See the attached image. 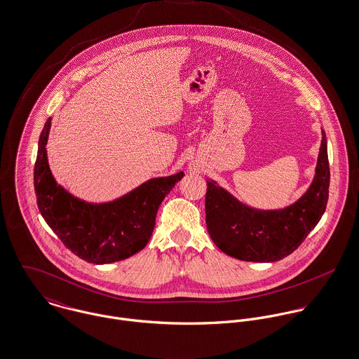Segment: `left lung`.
Segmentation results:
<instances>
[{
  "label": "left lung",
  "instance_id": "8db88e82",
  "mask_svg": "<svg viewBox=\"0 0 359 359\" xmlns=\"http://www.w3.org/2000/svg\"><path fill=\"white\" fill-rule=\"evenodd\" d=\"M329 161L322 130L316 176L294 203L276 210L250 208L213 180H206V227L216 246L245 262L273 263L294 252L318 224L329 198Z\"/></svg>",
  "mask_w": 359,
  "mask_h": 359
}]
</instances>
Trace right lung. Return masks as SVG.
<instances>
[{
	"mask_svg": "<svg viewBox=\"0 0 359 359\" xmlns=\"http://www.w3.org/2000/svg\"><path fill=\"white\" fill-rule=\"evenodd\" d=\"M50 120L41 132L34 165L37 205L46 224L67 249L88 263L109 264L133 256L147 245L161 202L184 173L150 179L110 202H85L52 176L45 149Z\"/></svg>",
	"mask_w": 359,
	"mask_h": 359,
	"instance_id": "1",
	"label": "right lung"
}]
</instances>
